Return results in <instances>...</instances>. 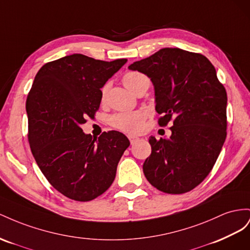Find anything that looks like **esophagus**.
Segmentation results:
<instances>
[{"label":"esophagus","mask_w":250,"mask_h":250,"mask_svg":"<svg viewBox=\"0 0 250 250\" xmlns=\"http://www.w3.org/2000/svg\"><path fill=\"white\" fill-rule=\"evenodd\" d=\"M129 139H130V142H131V145H133L135 141H136L137 139H138V137H136V136H129Z\"/></svg>","instance_id":"obj_1"}]
</instances>
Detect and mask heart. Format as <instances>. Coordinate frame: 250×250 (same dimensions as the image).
<instances>
[{"label":"heart","mask_w":250,"mask_h":250,"mask_svg":"<svg viewBox=\"0 0 250 250\" xmlns=\"http://www.w3.org/2000/svg\"><path fill=\"white\" fill-rule=\"evenodd\" d=\"M123 83L125 87L135 94L145 85H149L148 78L138 71H127L123 76ZM108 83L102 88V97L104 98L108 91ZM146 114L144 111L119 112L113 114L109 118V124L115 129L129 134H137L144 130Z\"/></svg>","instance_id":"1"}]
</instances>
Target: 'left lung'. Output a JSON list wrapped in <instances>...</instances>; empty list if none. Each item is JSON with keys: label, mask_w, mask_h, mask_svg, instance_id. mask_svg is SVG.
Listing matches in <instances>:
<instances>
[{"label": "left lung", "mask_w": 250, "mask_h": 250, "mask_svg": "<svg viewBox=\"0 0 250 250\" xmlns=\"http://www.w3.org/2000/svg\"><path fill=\"white\" fill-rule=\"evenodd\" d=\"M147 75L154 84L160 126L169 138L148 139L152 153L144 173L154 188L184 194L210 173L226 138L227 94L212 63L200 53L163 48L129 66Z\"/></svg>", "instance_id": "1"}]
</instances>
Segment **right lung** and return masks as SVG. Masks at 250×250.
Masks as SVG:
<instances>
[{
    "mask_svg": "<svg viewBox=\"0 0 250 250\" xmlns=\"http://www.w3.org/2000/svg\"><path fill=\"white\" fill-rule=\"evenodd\" d=\"M127 60H94L83 54L45 63L26 101L28 141L42 173L61 194L91 201L108 189L130 141L110 131L98 139L83 132L102 102L101 88Z\"/></svg>",
    "mask_w": 250,
    "mask_h": 250,
    "instance_id": "1",
    "label": "right lung"
}]
</instances>
